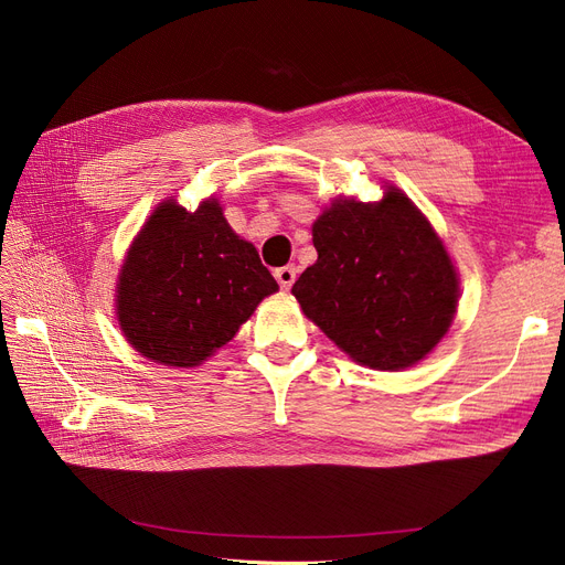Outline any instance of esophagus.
<instances>
[{
  "label": "esophagus",
  "instance_id": "obj_1",
  "mask_svg": "<svg viewBox=\"0 0 565 565\" xmlns=\"http://www.w3.org/2000/svg\"><path fill=\"white\" fill-rule=\"evenodd\" d=\"M276 280L282 289H289L295 285L297 280V268L295 266H282V268H276Z\"/></svg>",
  "mask_w": 565,
  "mask_h": 565
}]
</instances>
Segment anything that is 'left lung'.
Returning <instances> with one entry per match:
<instances>
[{
	"label": "left lung",
	"instance_id": "1",
	"mask_svg": "<svg viewBox=\"0 0 565 565\" xmlns=\"http://www.w3.org/2000/svg\"><path fill=\"white\" fill-rule=\"evenodd\" d=\"M318 262L292 287L303 313L353 361L415 365L448 332L457 273L440 237L391 188L382 202L339 200L313 224Z\"/></svg>",
	"mask_w": 565,
	"mask_h": 565
}]
</instances>
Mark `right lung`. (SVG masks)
<instances>
[{"label":"right lung","instance_id":"1","mask_svg":"<svg viewBox=\"0 0 565 565\" xmlns=\"http://www.w3.org/2000/svg\"><path fill=\"white\" fill-rule=\"evenodd\" d=\"M276 289L259 252L233 233L216 200H204L198 212L169 200L127 254L117 320L150 361L193 367L231 341Z\"/></svg>","mask_w":565,"mask_h":565}]
</instances>
